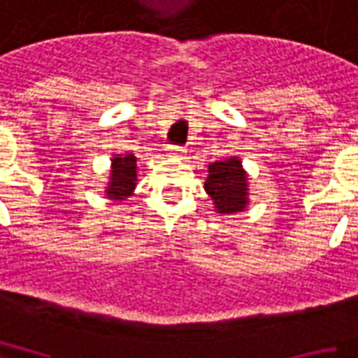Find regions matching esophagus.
<instances>
[{"instance_id": "34e87169", "label": "esophagus", "mask_w": 358, "mask_h": 358, "mask_svg": "<svg viewBox=\"0 0 358 358\" xmlns=\"http://www.w3.org/2000/svg\"><path fill=\"white\" fill-rule=\"evenodd\" d=\"M185 152H187V148L179 147V145H169L168 147V154H171V156H182Z\"/></svg>"}]
</instances>
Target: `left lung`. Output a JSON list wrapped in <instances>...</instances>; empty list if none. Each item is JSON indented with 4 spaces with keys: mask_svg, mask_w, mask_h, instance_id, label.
I'll use <instances>...</instances> for the list:
<instances>
[{
    "mask_svg": "<svg viewBox=\"0 0 358 358\" xmlns=\"http://www.w3.org/2000/svg\"><path fill=\"white\" fill-rule=\"evenodd\" d=\"M210 176L204 189L210 194L219 213H234L246 208V173L240 166L238 158L210 164Z\"/></svg>",
    "mask_w": 358,
    "mask_h": 358,
    "instance_id": "left-lung-1",
    "label": "left lung"
}]
</instances>
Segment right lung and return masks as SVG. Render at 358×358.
Returning <instances> with one entry per match:
<instances>
[{
  "instance_id": "add662e5",
  "label": "right lung",
  "mask_w": 358,
  "mask_h": 358,
  "mask_svg": "<svg viewBox=\"0 0 358 358\" xmlns=\"http://www.w3.org/2000/svg\"><path fill=\"white\" fill-rule=\"evenodd\" d=\"M137 158L133 154L125 156H116L112 160V176L108 182V196L116 200H124L125 196L131 194L135 189V177H137Z\"/></svg>"
}]
</instances>
